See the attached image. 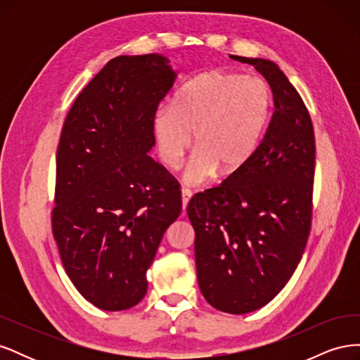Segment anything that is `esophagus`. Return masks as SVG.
I'll return each mask as SVG.
<instances>
[{
  "instance_id": "esophagus-1",
  "label": "esophagus",
  "mask_w": 360,
  "mask_h": 360,
  "mask_svg": "<svg viewBox=\"0 0 360 360\" xmlns=\"http://www.w3.org/2000/svg\"><path fill=\"white\" fill-rule=\"evenodd\" d=\"M191 197H192V192L189 189H186V188H183L181 189V207H183V210L188 207Z\"/></svg>"
}]
</instances>
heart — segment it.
Segmentation results:
<instances>
[{
    "mask_svg": "<svg viewBox=\"0 0 360 360\" xmlns=\"http://www.w3.org/2000/svg\"><path fill=\"white\" fill-rule=\"evenodd\" d=\"M271 93L258 76L210 70L184 84L172 105L155 111L151 129L160 160L169 169L195 141L184 180L200 186L217 171L230 176L252 159L264 135Z\"/></svg>",
    "mask_w": 360,
    "mask_h": 360,
    "instance_id": "1",
    "label": "heart"
}]
</instances>
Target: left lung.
<instances>
[{
    "label": "left lung",
    "mask_w": 360,
    "mask_h": 360,
    "mask_svg": "<svg viewBox=\"0 0 360 360\" xmlns=\"http://www.w3.org/2000/svg\"><path fill=\"white\" fill-rule=\"evenodd\" d=\"M267 79L275 111L246 165L188 204L198 285L213 308L248 314L285 287L312 219L315 138L311 115L278 64L231 56Z\"/></svg>",
    "instance_id": "obj_1"
}]
</instances>
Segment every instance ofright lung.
Returning a JSON list of instances; mask_svg holds the SVG:
<instances>
[{"label":"right lung","instance_id":"obj_1","mask_svg":"<svg viewBox=\"0 0 360 360\" xmlns=\"http://www.w3.org/2000/svg\"><path fill=\"white\" fill-rule=\"evenodd\" d=\"M174 79L159 53L115 57L76 97L61 130L52 233L73 285L103 311L143 300L163 233L181 212L176 180L147 155L151 120Z\"/></svg>","mask_w":360,"mask_h":360}]
</instances>
